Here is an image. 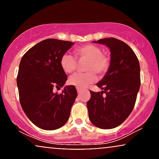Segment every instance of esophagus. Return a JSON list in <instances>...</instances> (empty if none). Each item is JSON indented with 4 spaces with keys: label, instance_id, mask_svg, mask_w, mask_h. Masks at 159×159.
I'll return each mask as SVG.
<instances>
[{
    "label": "esophagus",
    "instance_id": "34e87169",
    "mask_svg": "<svg viewBox=\"0 0 159 159\" xmlns=\"http://www.w3.org/2000/svg\"><path fill=\"white\" fill-rule=\"evenodd\" d=\"M76 89H77V91H78V93H80L81 92L82 89H81V88H80V87H77V88H76Z\"/></svg>",
    "mask_w": 159,
    "mask_h": 159
}]
</instances>
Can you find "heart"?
Wrapping results in <instances>:
<instances>
[{"label": "heart", "mask_w": 159, "mask_h": 159, "mask_svg": "<svg viewBox=\"0 0 159 159\" xmlns=\"http://www.w3.org/2000/svg\"><path fill=\"white\" fill-rule=\"evenodd\" d=\"M75 55L79 61H87L85 66V73H77L71 76L69 83L80 88H84L97 80V75L102 77L108 70L111 60L103 54L102 49L95 45L87 44L76 48ZM61 66L66 73H72L78 67L76 58L69 53L61 57Z\"/></svg>", "instance_id": "heart-1"}]
</instances>
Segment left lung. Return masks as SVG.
<instances>
[{
	"label": "left lung",
	"mask_w": 159,
	"mask_h": 159,
	"mask_svg": "<svg viewBox=\"0 0 159 159\" xmlns=\"http://www.w3.org/2000/svg\"><path fill=\"white\" fill-rule=\"evenodd\" d=\"M93 43L110 48L111 65L105 77L96 84L103 91H90V99L87 103L89 118L99 129H114L127 119L135 105L140 85L139 61L126 43L116 38Z\"/></svg>",
	"instance_id": "1"
}]
</instances>
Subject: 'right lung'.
Returning a JSON list of instances; mask_svg holds the SVG:
<instances>
[{
    "label": "right lung",
    "mask_w": 159,
    "mask_h": 159,
    "mask_svg": "<svg viewBox=\"0 0 159 159\" xmlns=\"http://www.w3.org/2000/svg\"><path fill=\"white\" fill-rule=\"evenodd\" d=\"M73 43L47 39L33 46L20 61L17 75L19 100L24 112L34 125L54 130L65 125L77 97L73 85L61 93H54L64 85L67 75L61 66V57Z\"/></svg>",
    "instance_id": "right-lung-1"
}]
</instances>
